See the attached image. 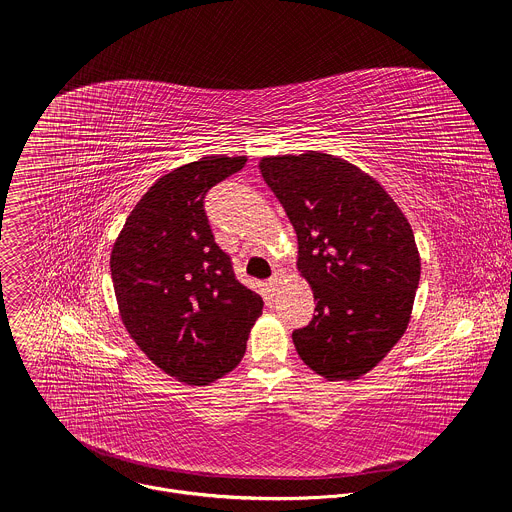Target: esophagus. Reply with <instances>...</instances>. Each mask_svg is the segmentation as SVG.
Returning <instances> with one entry per match:
<instances>
[{
  "mask_svg": "<svg viewBox=\"0 0 512 512\" xmlns=\"http://www.w3.org/2000/svg\"><path fill=\"white\" fill-rule=\"evenodd\" d=\"M281 277H283V275H281V271H275V273L271 275V279H269V285L275 289V287L281 283Z\"/></svg>",
  "mask_w": 512,
  "mask_h": 512,
  "instance_id": "34e87169",
  "label": "esophagus"
}]
</instances>
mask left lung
Wrapping results in <instances>:
<instances>
[{"label":"left lung","mask_w":512,"mask_h":512,"mask_svg":"<svg viewBox=\"0 0 512 512\" xmlns=\"http://www.w3.org/2000/svg\"><path fill=\"white\" fill-rule=\"evenodd\" d=\"M259 170L298 235V271L316 314L291 334L328 381L373 371L405 334L421 261L411 225L387 190L350 162L306 152L261 158Z\"/></svg>","instance_id":"1"}]
</instances>
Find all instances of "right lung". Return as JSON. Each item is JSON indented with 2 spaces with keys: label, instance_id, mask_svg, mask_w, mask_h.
Listing matches in <instances>:
<instances>
[{
  "label": "right lung",
  "instance_id": "1",
  "mask_svg": "<svg viewBox=\"0 0 512 512\" xmlns=\"http://www.w3.org/2000/svg\"><path fill=\"white\" fill-rule=\"evenodd\" d=\"M247 158L206 156L162 176L141 196L113 245L121 320L154 364L188 385H208L241 362L263 300L239 283L214 243L206 192Z\"/></svg>",
  "mask_w": 512,
  "mask_h": 512
}]
</instances>
